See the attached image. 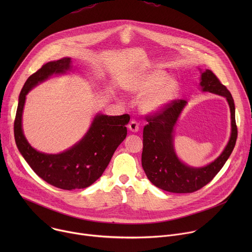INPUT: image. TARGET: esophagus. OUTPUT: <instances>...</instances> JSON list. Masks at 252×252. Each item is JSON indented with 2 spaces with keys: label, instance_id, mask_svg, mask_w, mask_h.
Masks as SVG:
<instances>
[{
  "label": "esophagus",
  "instance_id": "34e87169",
  "mask_svg": "<svg viewBox=\"0 0 252 252\" xmlns=\"http://www.w3.org/2000/svg\"><path fill=\"white\" fill-rule=\"evenodd\" d=\"M127 127H128V129H129L130 131L136 132V131H138V129H139V125H138V123H137L135 120H131V121L129 122Z\"/></svg>",
  "mask_w": 252,
  "mask_h": 252
}]
</instances>
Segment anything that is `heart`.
<instances>
[{
  "instance_id": "b5f03b06",
  "label": "heart",
  "mask_w": 252,
  "mask_h": 252,
  "mask_svg": "<svg viewBox=\"0 0 252 252\" xmlns=\"http://www.w3.org/2000/svg\"><path fill=\"white\" fill-rule=\"evenodd\" d=\"M131 93L146 94L140 101L141 109L147 113H156L165 107L177 94L178 88L169 81V77L160 70L139 76L129 85Z\"/></svg>"
}]
</instances>
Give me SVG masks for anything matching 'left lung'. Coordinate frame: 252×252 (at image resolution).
I'll return each mask as SVG.
<instances>
[{"label":"left lung","instance_id":"1","mask_svg":"<svg viewBox=\"0 0 252 252\" xmlns=\"http://www.w3.org/2000/svg\"><path fill=\"white\" fill-rule=\"evenodd\" d=\"M200 86L209 92L226 97L231 114V136L222 154L204 167L193 168L177 158L173 150V126L187 100L173 99L159 112L146 117L148 125L143 127L141 165L148 178L157 188L174 193L194 192L219 173L231 155L236 138L235 107L230 92L210 69L201 74Z\"/></svg>","mask_w":252,"mask_h":252}]
</instances>
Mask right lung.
Masks as SVG:
<instances>
[{"label": "right lung", "instance_id": "add662e5", "mask_svg": "<svg viewBox=\"0 0 252 252\" xmlns=\"http://www.w3.org/2000/svg\"><path fill=\"white\" fill-rule=\"evenodd\" d=\"M70 66V59L49 62L29 77L19 97L14 123L17 147L31 168L45 182L61 189H86L101 176L114 153L126 138L129 115L109 117L98 115L89 131L76 146L59 155H46L32 149L22 129V114L26 94L35 85L53 74L64 73Z\"/></svg>", "mask_w": 252, "mask_h": 252}]
</instances>
